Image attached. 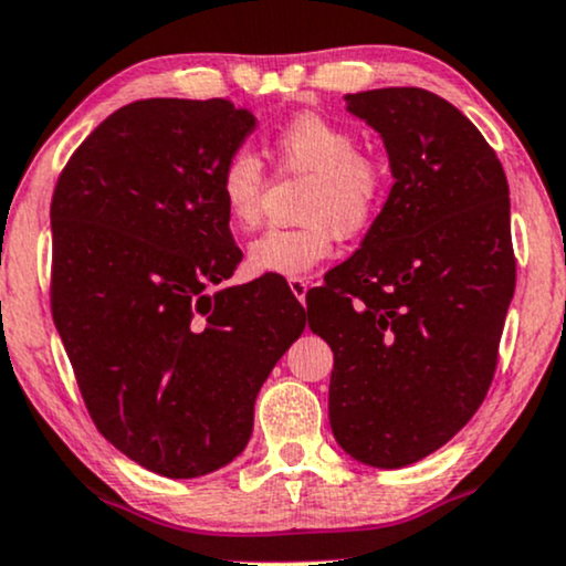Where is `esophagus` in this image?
Listing matches in <instances>:
<instances>
[{
	"label": "esophagus",
	"instance_id": "obj_1",
	"mask_svg": "<svg viewBox=\"0 0 566 566\" xmlns=\"http://www.w3.org/2000/svg\"><path fill=\"white\" fill-rule=\"evenodd\" d=\"M287 282H290L292 295H295L297 301H301V303L305 305V292H308V279H305V276H290Z\"/></svg>",
	"mask_w": 566,
	"mask_h": 566
}]
</instances>
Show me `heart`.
Listing matches in <instances>:
<instances>
[{
	"label": "heart",
	"instance_id": "obj_1",
	"mask_svg": "<svg viewBox=\"0 0 566 566\" xmlns=\"http://www.w3.org/2000/svg\"><path fill=\"white\" fill-rule=\"evenodd\" d=\"M271 153L287 171L311 174L301 227L269 229L248 248L253 274L301 276L332 253L335 237H358L382 213L390 189L385 163L358 153L348 126L318 113H301L271 139ZM265 174L248 149L231 153L218 174V192L231 227L253 229L263 213Z\"/></svg>",
	"mask_w": 566,
	"mask_h": 566
}]
</instances>
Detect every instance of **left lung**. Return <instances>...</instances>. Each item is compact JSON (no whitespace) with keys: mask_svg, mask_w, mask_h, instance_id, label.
<instances>
[{"mask_svg":"<svg viewBox=\"0 0 566 566\" xmlns=\"http://www.w3.org/2000/svg\"><path fill=\"white\" fill-rule=\"evenodd\" d=\"M382 136L392 189L348 261L308 292L329 343V424L345 453L400 469L446 446L493 382L516 263L501 160L417 86L345 94Z\"/></svg>","mask_w":566,"mask_h":566,"instance_id":"8db88e82","label":"left lung"}]
</instances>
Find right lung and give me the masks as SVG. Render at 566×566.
Here are the masks:
<instances>
[{"mask_svg": "<svg viewBox=\"0 0 566 566\" xmlns=\"http://www.w3.org/2000/svg\"><path fill=\"white\" fill-rule=\"evenodd\" d=\"M229 99H139L86 136L52 197V316L97 430L149 472L192 480L253 434L303 335L284 282L218 287L242 261L218 174L255 132Z\"/></svg>", "mask_w": 566, "mask_h": 566, "instance_id": "right-lung-1", "label": "right lung"}]
</instances>
